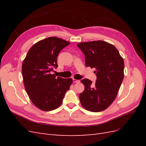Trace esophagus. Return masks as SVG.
<instances>
[{
	"instance_id": "obj_1",
	"label": "esophagus",
	"mask_w": 146,
	"mask_h": 146,
	"mask_svg": "<svg viewBox=\"0 0 146 146\" xmlns=\"http://www.w3.org/2000/svg\"><path fill=\"white\" fill-rule=\"evenodd\" d=\"M73 82H74V83H78V82H80V80H76V79L73 78Z\"/></svg>"
}]
</instances>
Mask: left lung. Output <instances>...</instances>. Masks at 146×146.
<instances>
[{"label":"left lung","mask_w":146,"mask_h":146,"mask_svg":"<svg viewBox=\"0 0 146 146\" xmlns=\"http://www.w3.org/2000/svg\"><path fill=\"white\" fill-rule=\"evenodd\" d=\"M78 48L85 57L87 67L95 68L96 82L89 79L81 82L85 90L79 94L82 107L92 112L104 111L116 99L123 76L124 63L117 48L103 41L78 43Z\"/></svg>","instance_id":"8db88e82"}]
</instances>
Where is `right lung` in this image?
I'll use <instances>...</instances> for the list:
<instances>
[{
	"mask_svg": "<svg viewBox=\"0 0 146 146\" xmlns=\"http://www.w3.org/2000/svg\"><path fill=\"white\" fill-rule=\"evenodd\" d=\"M70 42L57 37L47 38L31 47L22 65L25 89L32 103L42 111H51L62 104L72 78L52 74L58 67L57 56Z\"/></svg>",
	"mask_w": 146,
	"mask_h": 146,
	"instance_id": "right-lung-1",
	"label": "right lung"
}]
</instances>
